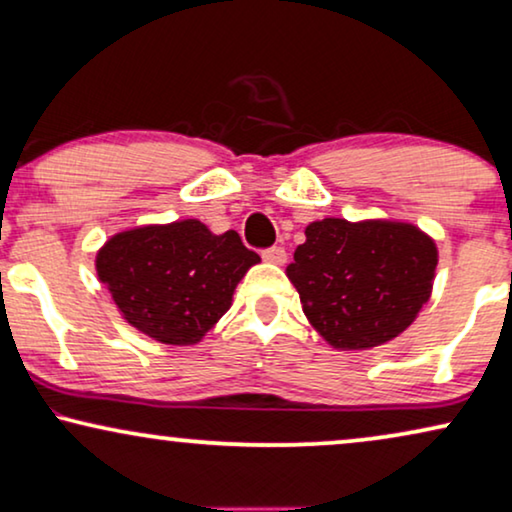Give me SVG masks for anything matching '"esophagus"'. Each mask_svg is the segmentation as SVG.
<instances>
[{
	"label": "esophagus",
	"mask_w": 512,
	"mask_h": 512,
	"mask_svg": "<svg viewBox=\"0 0 512 512\" xmlns=\"http://www.w3.org/2000/svg\"><path fill=\"white\" fill-rule=\"evenodd\" d=\"M263 261L277 263V265L286 263V249L284 247H268V249H263Z\"/></svg>",
	"instance_id": "obj_1"
}]
</instances>
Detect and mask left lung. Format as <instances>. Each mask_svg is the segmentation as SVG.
I'll return each instance as SVG.
<instances>
[{
	"instance_id": "obj_1",
	"label": "left lung",
	"mask_w": 512,
	"mask_h": 512,
	"mask_svg": "<svg viewBox=\"0 0 512 512\" xmlns=\"http://www.w3.org/2000/svg\"><path fill=\"white\" fill-rule=\"evenodd\" d=\"M286 268L310 324L342 349L403 333L431 296L436 244L410 223L314 221Z\"/></svg>"
}]
</instances>
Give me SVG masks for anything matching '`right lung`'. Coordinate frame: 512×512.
Listing matches in <instances>:
<instances>
[{
    "label": "right lung",
    "mask_w": 512,
    "mask_h": 512,
    "mask_svg": "<svg viewBox=\"0 0 512 512\" xmlns=\"http://www.w3.org/2000/svg\"><path fill=\"white\" fill-rule=\"evenodd\" d=\"M258 261L235 230L214 235L186 219L114 235L95 265L128 324L165 345H193L228 312L237 282Z\"/></svg>",
    "instance_id": "right-lung-1"
}]
</instances>
